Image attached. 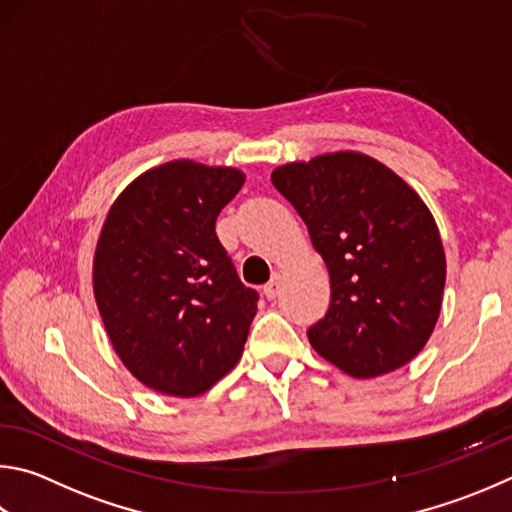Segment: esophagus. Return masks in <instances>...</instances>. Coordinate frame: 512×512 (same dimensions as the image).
<instances>
[{"label":"esophagus","instance_id":"1","mask_svg":"<svg viewBox=\"0 0 512 512\" xmlns=\"http://www.w3.org/2000/svg\"><path fill=\"white\" fill-rule=\"evenodd\" d=\"M280 288H282V275L275 273V275L271 277V282H268V284L264 286V295L268 297V300H275V297L280 295Z\"/></svg>","mask_w":512,"mask_h":512}]
</instances>
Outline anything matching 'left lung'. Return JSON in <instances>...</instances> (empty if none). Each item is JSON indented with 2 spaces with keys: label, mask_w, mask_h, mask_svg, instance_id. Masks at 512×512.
<instances>
[{
  "label": "left lung",
  "mask_w": 512,
  "mask_h": 512,
  "mask_svg": "<svg viewBox=\"0 0 512 512\" xmlns=\"http://www.w3.org/2000/svg\"><path fill=\"white\" fill-rule=\"evenodd\" d=\"M271 181L309 228L331 277L311 347L353 378L383 376L430 340L445 286L432 212L401 176L360 152L277 167Z\"/></svg>",
  "instance_id": "left-lung-1"
}]
</instances>
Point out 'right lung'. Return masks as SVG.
<instances>
[{
  "mask_svg": "<svg viewBox=\"0 0 512 512\" xmlns=\"http://www.w3.org/2000/svg\"><path fill=\"white\" fill-rule=\"evenodd\" d=\"M241 185L235 167L163 163L127 185L100 230V318L123 365L154 392L199 396L244 353L259 295L215 232Z\"/></svg>",
  "mask_w": 512,
  "mask_h": 512,
  "instance_id": "add662e5",
  "label": "right lung"
}]
</instances>
